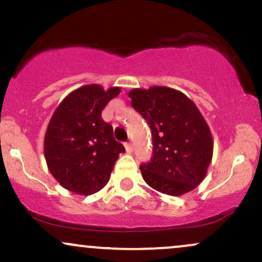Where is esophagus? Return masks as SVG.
Wrapping results in <instances>:
<instances>
[{"label":"esophagus","mask_w":262,"mask_h":262,"mask_svg":"<svg viewBox=\"0 0 262 262\" xmlns=\"http://www.w3.org/2000/svg\"><path fill=\"white\" fill-rule=\"evenodd\" d=\"M125 151H127L128 154H132V152H133V145H132V143L125 144Z\"/></svg>","instance_id":"obj_1"}]
</instances>
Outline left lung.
<instances>
[{
    "label": "left lung",
    "mask_w": 262,
    "mask_h": 262,
    "mask_svg": "<svg viewBox=\"0 0 262 262\" xmlns=\"http://www.w3.org/2000/svg\"><path fill=\"white\" fill-rule=\"evenodd\" d=\"M128 96L152 133L154 155L140 166L144 181L169 196L191 192L204 180L213 156V137L202 113L171 87L134 89Z\"/></svg>",
    "instance_id": "left-lung-1"
}]
</instances>
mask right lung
<instances>
[{
  "label": "right lung",
  "mask_w": 262,
  "mask_h": 262,
  "mask_svg": "<svg viewBox=\"0 0 262 262\" xmlns=\"http://www.w3.org/2000/svg\"><path fill=\"white\" fill-rule=\"evenodd\" d=\"M119 92L117 86H81L53 113L45 132L44 156L50 173L68 191L89 196L110 181L114 162L125 149L114 140L102 111Z\"/></svg>",
  "instance_id": "1"
}]
</instances>
